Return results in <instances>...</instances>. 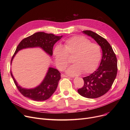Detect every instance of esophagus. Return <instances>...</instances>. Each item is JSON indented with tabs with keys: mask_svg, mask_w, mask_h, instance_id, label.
Here are the masks:
<instances>
[{
	"mask_svg": "<svg viewBox=\"0 0 130 130\" xmlns=\"http://www.w3.org/2000/svg\"><path fill=\"white\" fill-rule=\"evenodd\" d=\"M61 77H68V76H66V75H64V74H61Z\"/></svg>",
	"mask_w": 130,
	"mask_h": 130,
	"instance_id": "34e87169",
	"label": "esophagus"
}]
</instances>
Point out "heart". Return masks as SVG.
I'll return each mask as SVG.
<instances>
[{
    "instance_id": "b5f03b06",
    "label": "heart",
    "mask_w": 130,
    "mask_h": 130,
    "mask_svg": "<svg viewBox=\"0 0 130 130\" xmlns=\"http://www.w3.org/2000/svg\"><path fill=\"white\" fill-rule=\"evenodd\" d=\"M56 65L59 70H63L70 63L69 57L74 63L66 70L67 74L75 76L83 72L93 73L98 68L102 57L100 46L83 36H74L66 40L62 46L58 45L53 50Z\"/></svg>"
}]
</instances>
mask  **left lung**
<instances>
[{"label": "left lung", "mask_w": 130, "mask_h": 130, "mask_svg": "<svg viewBox=\"0 0 130 130\" xmlns=\"http://www.w3.org/2000/svg\"><path fill=\"white\" fill-rule=\"evenodd\" d=\"M82 32L91 37L101 46L102 58L98 70L83 78L84 85L77 91L84 98L95 99L104 95L111 88L117 74V58L111 46L105 38L91 30H84Z\"/></svg>", "instance_id": "1"}]
</instances>
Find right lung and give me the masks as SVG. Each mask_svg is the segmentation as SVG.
Segmentation results:
<instances>
[{
  "mask_svg": "<svg viewBox=\"0 0 130 130\" xmlns=\"http://www.w3.org/2000/svg\"><path fill=\"white\" fill-rule=\"evenodd\" d=\"M62 37L63 36H55L52 34L37 32L24 38L18 45L12 57L11 64L13 58L19 51L28 48L39 47L48 55L52 56L54 44ZM10 73L13 82L21 94L25 97L36 101H43L48 99L56 91L60 79L59 72L55 69L50 67L44 79L39 85L34 88H25L18 85L11 72Z\"/></svg>",
  "mask_w": 130,
  "mask_h": 130,
  "instance_id": "1",
  "label": "right lung"
}]
</instances>
